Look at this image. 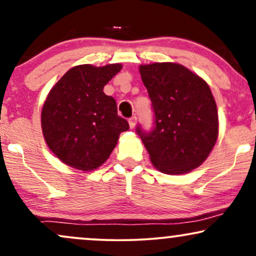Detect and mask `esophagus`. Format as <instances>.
<instances>
[{"label": "esophagus", "instance_id": "esophagus-1", "mask_svg": "<svg viewBox=\"0 0 256 256\" xmlns=\"http://www.w3.org/2000/svg\"><path fill=\"white\" fill-rule=\"evenodd\" d=\"M136 122H137V116H131L130 119H128V124H130V128H134V126H136Z\"/></svg>", "mask_w": 256, "mask_h": 256}]
</instances>
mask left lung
Returning a JSON list of instances; mask_svg holds the SVG:
<instances>
[{
	"mask_svg": "<svg viewBox=\"0 0 256 256\" xmlns=\"http://www.w3.org/2000/svg\"><path fill=\"white\" fill-rule=\"evenodd\" d=\"M140 73L154 112V128L137 134L150 161L166 174L198 167L218 138V110L208 84L186 67L173 62L140 64Z\"/></svg>",
	"mask_w": 256,
	"mask_h": 256,
	"instance_id": "8db88e82",
	"label": "left lung"
}]
</instances>
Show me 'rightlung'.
<instances>
[{
	"label": "right lung",
	"instance_id": "add662e5",
	"mask_svg": "<svg viewBox=\"0 0 256 256\" xmlns=\"http://www.w3.org/2000/svg\"><path fill=\"white\" fill-rule=\"evenodd\" d=\"M122 64H79L52 86L42 110V131L50 150L66 165L92 171L110 158L128 122L104 85Z\"/></svg>",
	"mask_w": 256,
	"mask_h": 256
}]
</instances>
